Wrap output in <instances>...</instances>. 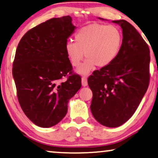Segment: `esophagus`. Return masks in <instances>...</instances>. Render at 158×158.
I'll return each instance as SVG.
<instances>
[{"instance_id":"obj_1","label":"esophagus","mask_w":158,"mask_h":158,"mask_svg":"<svg viewBox=\"0 0 158 158\" xmlns=\"http://www.w3.org/2000/svg\"><path fill=\"white\" fill-rule=\"evenodd\" d=\"M87 85H88L87 77L84 76V77H82V85H83V86H86Z\"/></svg>"}]
</instances>
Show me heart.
<instances>
[{
	"label": "heart",
	"instance_id": "1",
	"mask_svg": "<svg viewBox=\"0 0 158 158\" xmlns=\"http://www.w3.org/2000/svg\"><path fill=\"white\" fill-rule=\"evenodd\" d=\"M75 40L68 41L64 50L75 68L81 64L85 54L87 60L77 72L86 75L96 65L104 68L115 60L121 50L123 36L116 26L93 23L80 29L75 34Z\"/></svg>",
	"mask_w": 158,
	"mask_h": 158
}]
</instances>
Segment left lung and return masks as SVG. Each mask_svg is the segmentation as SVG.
Instances as JSON below:
<instances>
[{"label": "left lung", "instance_id": "8db88e82", "mask_svg": "<svg viewBox=\"0 0 158 158\" xmlns=\"http://www.w3.org/2000/svg\"><path fill=\"white\" fill-rule=\"evenodd\" d=\"M122 29L123 42L117 57L95 70L88 83L93 92L90 111L97 122L117 127L130 118L150 83V49L135 27L125 20L113 21Z\"/></svg>", "mask_w": 158, "mask_h": 158}]
</instances>
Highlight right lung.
Listing matches in <instances>:
<instances>
[{"instance_id":"1","label":"right lung","mask_w":158,"mask_h":158,"mask_svg":"<svg viewBox=\"0 0 158 158\" xmlns=\"http://www.w3.org/2000/svg\"><path fill=\"white\" fill-rule=\"evenodd\" d=\"M75 29L70 16L51 19L29 30L17 47L12 70L17 97L25 115L40 127L58 124L81 87L64 50Z\"/></svg>"}]
</instances>
